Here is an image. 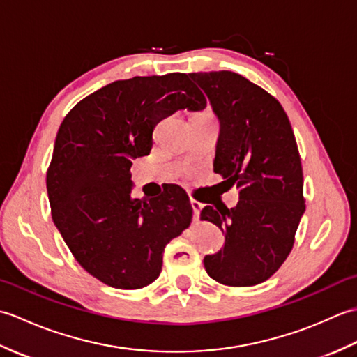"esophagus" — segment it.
Segmentation results:
<instances>
[{"instance_id":"obj_1","label":"esophagus","mask_w":357,"mask_h":357,"mask_svg":"<svg viewBox=\"0 0 357 357\" xmlns=\"http://www.w3.org/2000/svg\"><path fill=\"white\" fill-rule=\"evenodd\" d=\"M190 206H192V208H193V219H195V221H198L199 215H201V210H202V207H204V204L192 199V201H190Z\"/></svg>"}]
</instances>
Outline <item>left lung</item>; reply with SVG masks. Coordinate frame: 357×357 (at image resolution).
I'll return each mask as SVG.
<instances>
[{
  "label": "left lung",
  "mask_w": 357,
  "mask_h": 357,
  "mask_svg": "<svg viewBox=\"0 0 357 357\" xmlns=\"http://www.w3.org/2000/svg\"><path fill=\"white\" fill-rule=\"evenodd\" d=\"M219 121L215 172L239 190L236 207H204L201 219L225 233L204 257L210 278L230 287L267 280L290 255L305 211L304 178L290 121L276 98L241 75L188 73Z\"/></svg>",
  "instance_id": "1"
}]
</instances>
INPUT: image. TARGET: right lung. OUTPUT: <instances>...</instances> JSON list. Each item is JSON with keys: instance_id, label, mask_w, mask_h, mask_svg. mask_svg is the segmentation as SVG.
Instances as JSON below:
<instances>
[{"instance_id": "right-lung-1", "label": "right lung", "mask_w": 357, "mask_h": 357, "mask_svg": "<svg viewBox=\"0 0 357 357\" xmlns=\"http://www.w3.org/2000/svg\"><path fill=\"white\" fill-rule=\"evenodd\" d=\"M206 104L185 73L135 77L86 96L59 126L45 181L52 219L75 259L105 285L138 290L153 282L165 245L190 225L183 188L133 198L130 167L150 153L159 121Z\"/></svg>"}]
</instances>
